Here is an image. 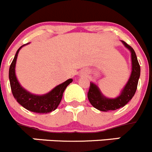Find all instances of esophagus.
Masks as SVG:
<instances>
[{"label": "esophagus", "instance_id": "obj_1", "mask_svg": "<svg viewBox=\"0 0 152 152\" xmlns=\"http://www.w3.org/2000/svg\"><path fill=\"white\" fill-rule=\"evenodd\" d=\"M82 75H85V76H86V74H85V73H82Z\"/></svg>", "mask_w": 152, "mask_h": 152}]
</instances>
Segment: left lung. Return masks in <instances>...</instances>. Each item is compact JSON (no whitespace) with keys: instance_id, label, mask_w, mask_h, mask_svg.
I'll return each mask as SVG.
<instances>
[{"instance_id":"obj_1","label":"left lung","mask_w":152,"mask_h":152,"mask_svg":"<svg viewBox=\"0 0 152 152\" xmlns=\"http://www.w3.org/2000/svg\"><path fill=\"white\" fill-rule=\"evenodd\" d=\"M121 42L131 53L132 72L127 83L120 91V95L115 98H107L103 95L99 88L95 83L91 82L90 85V89L88 93V100L95 108L101 111L114 110L124 107L133 98L137 88L140 76V67L136 53L132 47L123 41H121Z\"/></svg>"}]
</instances>
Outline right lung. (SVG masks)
<instances>
[{
	"label": "right lung",
	"instance_id": "right-lung-1",
	"mask_svg": "<svg viewBox=\"0 0 152 152\" xmlns=\"http://www.w3.org/2000/svg\"><path fill=\"white\" fill-rule=\"evenodd\" d=\"M29 43L22 45L18 50L14 59L10 67L9 79H10L12 92L16 101L26 110L38 113H50L57 108L62 99L64 90L66 89L67 85L73 82V79H67L63 83L56 86L50 92L42 95H37L26 91L20 85L18 80L15 74V65L19 51L23 46L27 45Z\"/></svg>",
	"mask_w": 152,
	"mask_h": 152
}]
</instances>
